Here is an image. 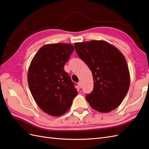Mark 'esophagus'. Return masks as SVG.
I'll return each instance as SVG.
<instances>
[{
    "instance_id": "obj_1",
    "label": "esophagus",
    "mask_w": 149,
    "mask_h": 149,
    "mask_svg": "<svg viewBox=\"0 0 149 149\" xmlns=\"http://www.w3.org/2000/svg\"><path fill=\"white\" fill-rule=\"evenodd\" d=\"M78 86H79V88H81L82 87V83H81V81H79L78 83Z\"/></svg>"
}]
</instances>
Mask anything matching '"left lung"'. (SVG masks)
<instances>
[{
  "label": "left lung",
  "instance_id": "8db88e82",
  "mask_svg": "<svg viewBox=\"0 0 149 149\" xmlns=\"http://www.w3.org/2000/svg\"><path fill=\"white\" fill-rule=\"evenodd\" d=\"M78 56L92 72L93 89L86 99L93 109L109 112L122 102L130 85L125 56L116 47L104 40L74 43Z\"/></svg>",
  "mask_w": 149,
  "mask_h": 149
}]
</instances>
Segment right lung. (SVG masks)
<instances>
[{
  "instance_id": "obj_1",
  "label": "right lung",
  "mask_w": 149,
  "mask_h": 149,
  "mask_svg": "<svg viewBox=\"0 0 149 149\" xmlns=\"http://www.w3.org/2000/svg\"><path fill=\"white\" fill-rule=\"evenodd\" d=\"M74 50L70 43L45 45L29 67L28 83L32 96L39 107L50 116L66 113L78 94L70 75L64 70Z\"/></svg>"
}]
</instances>
